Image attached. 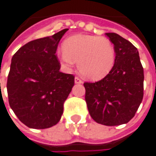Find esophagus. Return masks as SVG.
I'll use <instances>...</instances> for the list:
<instances>
[{"mask_svg": "<svg viewBox=\"0 0 156 156\" xmlns=\"http://www.w3.org/2000/svg\"><path fill=\"white\" fill-rule=\"evenodd\" d=\"M83 81L81 80V78L78 77H75V83H82Z\"/></svg>", "mask_w": 156, "mask_h": 156, "instance_id": "1", "label": "esophagus"}]
</instances>
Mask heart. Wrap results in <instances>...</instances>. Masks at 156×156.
<instances>
[{
	"label": "heart",
	"instance_id": "1",
	"mask_svg": "<svg viewBox=\"0 0 156 156\" xmlns=\"http://www.w3.org/2000/svg\"><path fill=\"white\" fill-rule=\"evenodd\" d=\"M62 48L57 54L62 67L69 71L78 62L79 73L91 80L104 78L115 63V49L105 37L74 35L64 41Z\"/></svg>",
	"mask_w": 156,
	"mask_h": 156
}]
</instances>
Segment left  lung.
Segmentation results:
<instances>
[{"mask_svg": "<svg viewBox=\"0 0 156 156\" xmlns=\"http://www.w3.org/2000/svg\"><path fill=\"white\" fill-rule=\"evenodd\" d=\"M114 44L116 59L112 70L100 81L85 82V101L96 122L117 126L135 116L144 97V68L139 51L115 33H106Z\"/></svg>", "mask_w": 156, "mask_h": 156, "instance_id": "obj_1", "label": "left lung"}]
</instances>
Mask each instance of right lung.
<instances>
[{
	"instance_id": "right-lung-1",
	"label": "right lung",
	"mask_w": 156,
	"mask_h": 156,
	"mask_svg": "<svg viewBox=\"0 0 156 156\" xmlns=\"http://www.w3.org/2000/svg\"><path fill=\"white\" fill-rule=\"evenodd\" d=\"M67 30L30 41L12 58L6 83L8 101L27 127L49 128L62 115L64 102L74 85V76L60 72L55 52Z\"/></svg>"
}]
</instances>
